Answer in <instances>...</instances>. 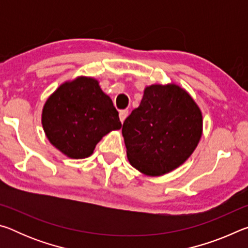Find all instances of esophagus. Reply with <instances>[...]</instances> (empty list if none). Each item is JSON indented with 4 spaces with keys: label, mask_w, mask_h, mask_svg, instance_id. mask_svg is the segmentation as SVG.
<instances>
[{
    "label": "esophagus",
    "mask_w": 248,
    "mask_h": 248,
    "mask_svg": "<svg viewBox=\"0 0 248 248\" xmlns=\"http://www.w3.org/2000/svg\"><path fill=\"white\" fill-rule=\"evenodd\" d=\"M128 112H129V111L127 110V109H124V110H120V112H119V118H120V121H121V123H124V119L127 118Z\"/></svg>",
    "instance_id": "obj_1"
}]
</instances>
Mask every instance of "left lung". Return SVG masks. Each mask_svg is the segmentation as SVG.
I'll use <instances>...</instances> for the list:
<instances>
[{
  "mask_svg": "<svg viewBox=\"0 0 248 248\" xmlns=\"http://www.w3.org/2000/svg\"><path fill=\"white\" fill-rule=\"evenodd\" d=\"M202 132V116L186 91L174 84L151 85L124 120L127 156L141 173L158 176L182 165Z\"/></svg>",
  "mask_w": 248,
  "mask_h": 248,
  "instance_id": "1",
  "label": "left lung"
}]
</instances>
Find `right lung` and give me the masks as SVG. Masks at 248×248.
Returning <instances> with one entry per match:
<instances>
[{
  "label": "right lung",
  "mask_w": 248,
  "mask_h": 248,
  "mask_svg": "<svg viewBox=\"0 0 248 248\" xmlns=\"http://www.w3.org/2000/svg\"><path fill=\"white\" fill-rule=\"evenodd\" d=\"M46 136L58 150L72 158L93 153L111 130L121 128L111 99L91 78L66 82L50 96L43 110Z\"/></svg>",
  "instance_id": "add662e5"
}]
</instances>
